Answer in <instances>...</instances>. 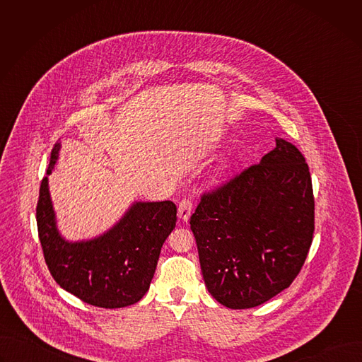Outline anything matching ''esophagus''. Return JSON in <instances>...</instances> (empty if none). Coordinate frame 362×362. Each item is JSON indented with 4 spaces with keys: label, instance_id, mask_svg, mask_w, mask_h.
Segmentation results:
<instances>
[{
    "label": "esophagus",
    "instance_id": "34e87169",
    "mask_svg": "<svg viewBox=\"0 0 362 362\" xmlns=\"http://www.w3.org/2000/svg\"><path fill=\"white\" fill-rule=\"evenodd\" d=\"M193 211V202L189 199V197H185L179 202V206H177V215L182 221H187L190 214Z\"/></svg>",
    "mask_w": 362,
    "mask_h": 362
}]
</instances>
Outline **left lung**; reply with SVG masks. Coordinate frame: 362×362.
Segmentation results:
<instances>
[{
  "label": "left lung",
  "mask_w": 362,
  "mask_h": 362,
  "mask_svg": "<svg viewBox=\"0 0 362 362\" xmlns=\"http://www.w3.org/2000/svg\"><path fill=\"white\" fill-rule=\"evenodd\" d=\"M203 279L230 309L286 289L300 272L315 229V199L302 153L276 140L259 163L203 192L190 216Z\"/></svg>",
  "instance_id": "left-lung-1"
}]
</instances>
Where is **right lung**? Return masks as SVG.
I'll list each match as a JSON object with an SVG mask.
<instances>
[{
  "instance_id": "add662e5",
  "label": "right lung",
  "mask_w": 362,
  "mask_h": 362,
  "mask_svg": "<svg viewBox=\"0 0 362 362\" xmlns=\"http://www.w3.org/2000/svg\"><path fill=\"white\" fill-rule=\"evenodd\" d=\"M51 150L47 175L59 158ZM37 229L47 268L54 281L83 302L100 308H123L147 292L160 249L176 226V204L170 200L134 203L107 233L87 242H66L57 232L47 176L37 202Z\"/></svg>"
}]
</instances>
